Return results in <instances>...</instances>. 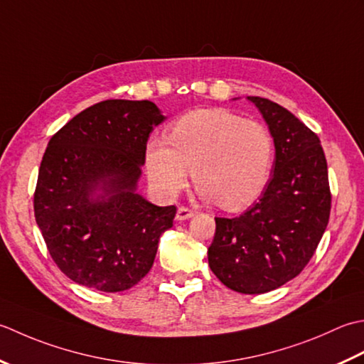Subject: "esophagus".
<instances>
[{
	"mask_svg": "<svg viewBox=\"0 0 364 364\" xmlns=\"http://www.w3.org/2000/svg\"><path fill=\"white\" fill-rule=\"evenodd\" d=\"M193 215H195V210H191V209H188V207H185V205H181L179 209H177L176 220H177V221L188 220V218L193 217Z\"/></svg>",
	"mask_w": 364,
	"mask_h": 364,
	"instance_id": "34e87169",
	"label": "esophagus"
}]
</instances>
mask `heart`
<instances>
[{
  "instance_id": "1",
  "label": "heart",
  "mask_w": 364,
  "mask_h": 364,
  "mask_svg": "<svg viewBox=\"0 0 364 364\" xmlns=\"http://www.w3.org/2000/svg\"><path fill=\"white\" fill-rule=\"evenodd\" d=\"M273 159L275 144L265 125L223 108L183 114L168 138H152L146 147L147 174L161 195L181 191L191 168L201 196L225 210L245 209L262 195Z\"/></svg>"
}]
</instances>
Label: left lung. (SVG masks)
I'll return each instance as SVG.
<instances>
[{
  "label": "left lung",
  "instance_id": "8db88e82",
  "mask_svg": "<svg viewBox=\"0 0 364 364\" xmlns=\"http://www.w3.org/2000/svg\"><path fill=\"white\" fill-rule=\"evenodd\" d=\"M275 141L272 179L259 201L235 218H215L209 265L240 294H264L305 269L327 229L331 191L321 139L278 103L248 97Z\"/></svg>",
  "mask_w": 364,
  "mask_h": 364
}]
</instances>
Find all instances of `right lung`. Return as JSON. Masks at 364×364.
I'll list each match as a JSON object with an SVG mask.
<instances>
[{
  "instance_id": "right-lung-1",
  "label": "right lung",
  "mask_w": 364,
  "mask_h": 364,
  "mask_svg": "<svg viewBox=\"0 0 364 364\" xmlns=\"http://www.w3.org/2000/svg\"><path fill=\"white\" fill-rule=\"evenodd\" d=\"M163 119L149 100H103L51 136L34 217L51 259L75 283L121 292L149 273L176 205H154L135 190L149 133Z\"/></svg>"
}]
</instances>
